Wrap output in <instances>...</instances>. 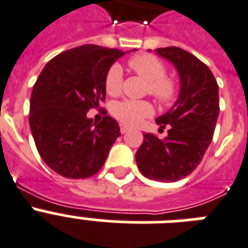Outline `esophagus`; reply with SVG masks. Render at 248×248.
<instances>
[{
    "label": "esophagus",
    "instance_id": "obj_1",
    "mask_svg": "<svg viewBox=\"0 0 248 248\" xmlns=\"http://www.w3.org/2000/svg\"><path fill=\"white\" fill-rule=\"evenodd\" d=\"M121 134H126V132H127L128 130H130V128L127 127V126H124V124H121Z\"/></svg>",
    "mask_w": 248,
    "mask_h": 248
}]
</instances>
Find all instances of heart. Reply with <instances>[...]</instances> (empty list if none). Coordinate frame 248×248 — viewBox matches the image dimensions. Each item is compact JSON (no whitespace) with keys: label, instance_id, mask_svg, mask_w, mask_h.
I'll use <instances>...</instances> for the list:
<instances>
[{"label":"heart","instance_id":"obj_1","mask_svg":"<svg viewBox=\"0 0 248 248\" xmlns=\"http://www.w3.org/2000/svg\"><path fill=\"white\" fill-rule=\"evenodd\" d=\"M128 66L138 75L148 81V93L162 104H170L176 99L178 86L172 78L167 76L164 62L153 54H136L128 60ZM124 71L118 63L108 68L104 78V88L109 95H117L122 88ZM153 113V107L144 100H122L112 107V114L120 122L135 126L142 118Z\"/></svg>","mask_w":248,"mask_h":248}]
</instances>
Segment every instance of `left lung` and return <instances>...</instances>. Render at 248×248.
Instances as JSON below:
<instances>
[{
  "instance_id": "obj_1",
  "label": "left lung",
  "mask_w": 248,
  "mask_h": 248,
  "mask_svg": "<svg viewBox=\"0 0 248 248\" xmlns=\"http://www.w3.org/2000/svg\"><path fill=\"white\" fill-rule=\"evenodd\" d=\"M174 65L181 90L174 106L155 120L170 127L167 138L144 134L136 152L139 170L146 178L176 182L196 170L209 148L219 116V88L210 68L194 54L178 47L156 48Z\"/></svg>"
}]
</instances>
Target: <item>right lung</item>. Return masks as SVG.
Here are the masks:
<instances>
[{
	"label": "right lung",
	"mask_w": 248,
	"mask_h": 248,
	"mask_svg": "<svg viewBox=\"0 0 248 248\" xmlns=\"http://www.w3.org/2000/svg\"><path fill=\"white\" fill-rule=\"evenodd\" d=\"M124 53L84 44L52 58L38 76L30 98V130L39 155L60 176H94L121 135L110 116L96 124L86 113L106 100L107 71Z\"/></svg>",
	"instance_id": "right-lung-1"
}]
</instances>
